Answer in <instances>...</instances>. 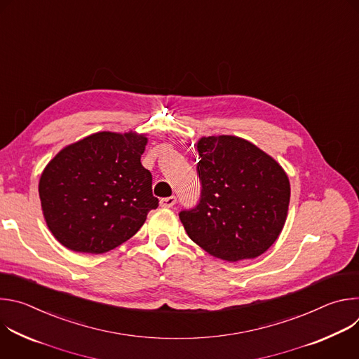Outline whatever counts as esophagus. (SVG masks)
<instances>
[{
  "label": "esophagus",
  "mask_w": 359,
  "mask_h": 359,
  "mask_svg": "<svg viewBox=\"0 0 359 359\" xmlns=\"http://www.w3.org/2000/svg\"><path fill=\"white\" fill-rule=\"evenodd\" d=\"M176 204V196H169L161 198V206L162 208H173Z\"/></svg>",
  "instance_id": "34e87169"
}]
</instances>
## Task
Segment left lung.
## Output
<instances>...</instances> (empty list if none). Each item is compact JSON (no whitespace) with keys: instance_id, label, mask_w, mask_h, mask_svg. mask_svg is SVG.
Returning <instances> with one entry per match:
<instances>
[{"instance_id":"obj_1","label":"left lung","mask_w":359,"mask_h":359,"mask_svg":"<svg viewBox=\"0 0 359 359\" xmlns=\"http://www.w3.org/2000/svg\"><path fill=\"white\" fill-rule=\"evenodd\" d=\"M197 150L200 198L179 213L187 236L226 262L259 257L285 223V172L267 153L236 136L201 137Z\"/></svg>"}]
</instances>
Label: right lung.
Listing matches in <instances>:
<instances>
[{
	"label": "right lung",
	"mask_w": 359,
	"mask_h": 359,
	"mask_svg": "<svg viewBox=\"0 0 359 359\" xmlns=\"http://www.w3.org/2000/svg\"><path fill=\"white\" fill-rule=\"evenodd\" d=\"M147 137L99 132L62 149L39 179L43 217L78 252H107L129 240L159 206L140 163Z\"/></svg>",
	"instance_id": "1"
}]
</instances>
